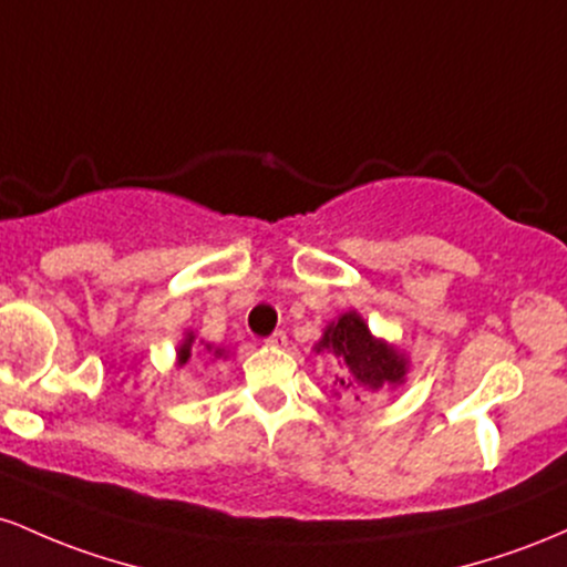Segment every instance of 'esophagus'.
<instances>
[{"label": "esophagus", "mask_w": 567, "mask_h": 567, "mask_svg": "<svg viewBox=\"0 0 567 567\" xmlns=\"http://www.w3.org/2000/svg\"><path fill=\"white\" fill-rule=\"evenodd\" d=\"M265 342H267V346H270V348H281V346H286V332H284V329H276V332L267 337Z\"/></svg>", "instance_id": "34e87169"}]
</instances>
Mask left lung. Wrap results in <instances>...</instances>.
I'll return each mask as SVG.
<instances>
[{"label": "left lung", "instance_id": "1", "mask_svg": "<svg viewBox=\"0 0 567 567\" xmlns=\"http://www.w3.org/2000/svg\"><path fill=\"white\" fill-rule=\"evenodd\" d=\"M316 353H334L348 369V378H337L342 388H369L378 391L383 385H402L406 378V361L404 353L388 346L385 340H378L355 310L342 313L337 321L323 329V337L316 342Z\"/></svg>", "mask_w": 567, "mask_h": 567}]
</instances>
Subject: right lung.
Returning <instances> with one entry per match:
<instances>
[{
	"mask_svg": "<svg viewBox=\"0 0 567 567\" xmlns=\"http://www.w3.org/2000/svg\"><path fill=\"white\" fill-rule=\"evenodd\" d=\"M193 342H195V334L187 332V337H184V342L179 346V351H176V355H179V364H187V361H189V353H193ZM206 351L214 353L216 359H219V355H225V351H221V348H216V351H212V346H206Z\"/></svg>",
	"mask_w": 567,
	"mask_h": 567,
	"instance_id": "add662e5",
	"label": "right lung"
}]
</instances>
